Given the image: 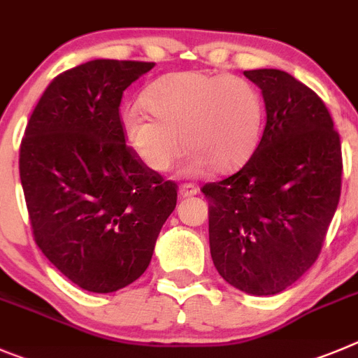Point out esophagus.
<instances>
[{
    "instance_id": "esophagus-1",
    "label": "esophagus",
    "mask_w": 358,
    "mask_h": 358,
    "mask_svg": "<svg viewBox=\"0 0 358 358\" xmlns=\"http://www.w3.org/2000/svg\"><path fill=\"white\" fill-rule=\"evenodd\" d=\"M178 194L182 196V198H189V196H196V194H198V187L192 185V183H182V185H180Z\"/></svg>"
}]
</instances>
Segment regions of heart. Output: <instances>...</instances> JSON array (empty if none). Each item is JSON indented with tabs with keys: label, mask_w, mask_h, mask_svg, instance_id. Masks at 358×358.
<instances>
[{
	"label": "heart",
	"mask_w": 358,
	"mask_h": 358,
	"mask_svg": "<svg viewBox=\"0 0 358 358\" xmlns=\"http://www.w3.org/2000/svg\"><path fill=\"white\" fill-rule=\"evenodd\" d=\"M143 99L151 115L139 107L124 110L123 134L151 171H167L185 146L187 171L208 166L227 175L250 160L260 141L264 99L239 76L180 71L148 85Z\"/></svg>",
	"instance_id": "b5f03b06"
}]
</instances>
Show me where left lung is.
I'll return each mask as SVG.
<instances>
[{"mask_svg": "<svg viewBox=\"0 0 358 358\" xmlns=\"http://www.w3.org/2000/svg\"><path fill=\"white\" fill-rule=\"evenodd\" d=\"M266 127L243 169L203 185L217 273L239 291H285L320 255L341 198L339 134L323 99L280 69L244 71Z\"/></svg>", "mask_w": 358, "mask_h": 358, "instance_id": "left-lung-1", "label": "left lung"}]
</instances>
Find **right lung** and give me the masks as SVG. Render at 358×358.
<instances>
[{
    "instance_id": "right-lung-1",
    "label": "right lung",
    "mask_w": 358,
    "mask_h": 358,
    "mask_svg": "<svg viewBox=\"0 0 358 358\" xmlns=\"http://www.w3.org/2000/svg\"><path fill=\"white\" fill-rule=\"evenodd\" d=\"M153 62L91 60L48 85L24 130L19 175L37 246L89 292H114L150 266L176 183L127 146L119 105Z\"/></svg>"
}]
</instances>
